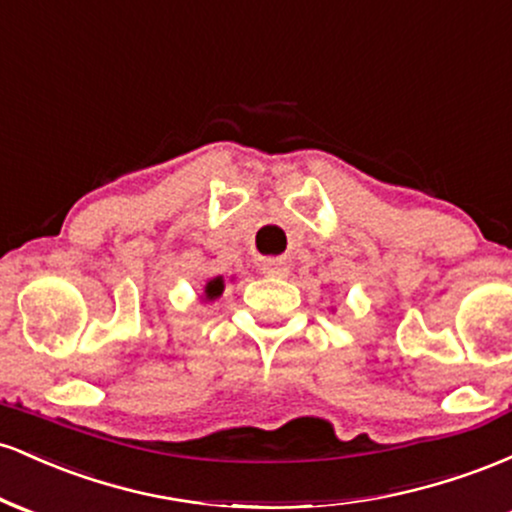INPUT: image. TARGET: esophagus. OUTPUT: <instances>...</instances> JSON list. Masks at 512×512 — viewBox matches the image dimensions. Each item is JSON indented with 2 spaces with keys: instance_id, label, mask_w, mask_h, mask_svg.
Here are the masks:
<instances>
[{
  "instance_id": "esophagus-1",
  "label": "esophagus",
  "mask_w": 512,
  "mask_h": 512,
  "mask_svg": "<svg viewBox=\"0 0 512 512\" xmlns=\"http://www.w3.org/2000/svg\"><path fill=\"white\" fill-rule=\"evenodd\" d=\"M264 269H267V274H276V276H284L286 272H289V267H286L281 260H269L267 264H264Z\"/></svg>"
}]
</instances>
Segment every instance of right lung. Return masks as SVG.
<instances>
[{
  "label": "right lung",
  "instance_id": "obj_1",
  "mask_svg": "<svg viewBox=\"0 0 512 512\" xmlns=\"http://www.w3.org/2000/svg\"><path fill=\"white\" fill-rule=\"evenodd\" d=\"M223 293V276H216V279H209L207 286H204V301H214Z\"/></svg>",
  "mask_w": 512,
  "mask_h": 512
}]
</instances>
